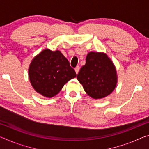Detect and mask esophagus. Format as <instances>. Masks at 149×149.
Returning a JSON list of instances; mask_svg holds the SVG:
<instances>
[{
  "label": "esophagus",
  "mask_w": 149,
  "mask_h": 149,
  "mask_svg": "<svg viewBox=\"0 0 149 149\" xmlns=\"http://www.w3.org/2000/svg\"><path fill=\"white\" fill-rule=\"evenodd\" d=\"M79 69H80L79 66H77V67H75L74 70H75V72H76L77 74H78V72H79Z\"/></svg>",
  "instance_id": "obj_1"
}]
</instances>
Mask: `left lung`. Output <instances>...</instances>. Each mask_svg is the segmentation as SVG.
<instances>
[{
    "label": "left lung",
    "mask_w": 149,
    "mask_h": 149,
    "mask_svg": "<svg viewBox=\"0 0 149 149\" xmlns=\"http://www.w3.org/2000/svg\"><path fill=\"white\" fill-rule=\"evenodd\" d=\"M77 77L87 95L95 99L110 95L116 84L113 63L107 55L99 52H89Z\"/></svg>",
    "instance_id": "obj_1"
}]
</instances>
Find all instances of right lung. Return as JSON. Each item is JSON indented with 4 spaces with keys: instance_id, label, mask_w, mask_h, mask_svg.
Listing matches in <instances>:
<instances>
[{
    "instance_id": "obj_1",
    "label": "right lung",
    "mask_w": 149,
    "mask_h": 149,
    "mask_svg": "<svg viewBox=\"0 0 149 149\" xmlns=\"http://www.w3.org/2000/svg\"><path fill=\"white\" fill-rule=\"evenodd\" d=\"M29 79L36 92L46 97L57 95L70 79L77 76L74 68L59 51L46 49L30 65Z\"/></svg>"
}]
</instances>
